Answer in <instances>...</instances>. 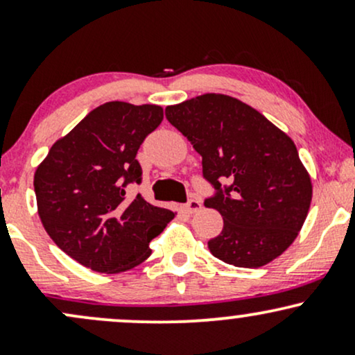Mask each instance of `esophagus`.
Wrapping results in <instances>:
<instances>
[{
    "label": "esophagus",
    "instance_id": "esophagus-1",
    "mask_svg": "<svg viewBox=\"0 0 355 355\" xmlns=\"http://www.w3.org/2000/svg\"><path fill=\"white\" fill-rule=\"evenodd\" d=\"M200 209H202V202L197 200V198H190V200L183 205V210H185L187 214H195V211H198Z\"/></svg>",
    "mask_w": 355,
    "mask_h": 355
}]
</instances>
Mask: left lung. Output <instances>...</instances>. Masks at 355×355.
<instances>
[{
  "label": "left lung",
  "instance_id": "obj_1",
  "mask_svg": "<svg viewBox=\"0 0 355 355\" xmlns=\"http://www.w3.org/2000/svg\"><path fill=\"white\" fill-rule=\"evenodd\" d=\"M165 116L202 155L203 178L215 190L203 202L223 218L209 240L211 255L257 268L284 254L312 200L294 141L255 108L218 93L166 107Z\"/></svg>",
  "mask_w": 355,
  "mask_h": 355
}]
</instances>
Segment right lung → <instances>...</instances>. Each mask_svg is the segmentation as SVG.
<instances>
[{
    "label": "right lung",
    "mask_w": 355,
    "mask_h": 355,
    "mask_svg": "<svg viewBox=\"0 0 355 355\" xmlns=\"http://www.w3.org/2000/svg\"><path fill=\"white\" fill-rule=\"evenodd\" d=\"M164 120L157 105L108 101L51 146L36 168L35 193L44 230L64 254L101 274H120L152 254L173 211L126 187L141 183L137 152Z\"/></svg>",
    "instance_id": "add662e5"
}]
</instances>
